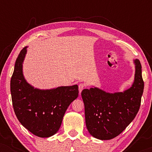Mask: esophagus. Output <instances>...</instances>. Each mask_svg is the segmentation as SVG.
Returning a JSON list of instances; mask_svg holds the SVG:
<instances>
[{"label":"esophagus","mask_w":152,"mask_h":152,"mask_svg":"<svg viewBox=\"0 0 152 152\" xmlns=\"http://www.w3.org/2000/svg\"><path fill=\"white\" fill-rule=\"evenodd\" d=\"M84 87H85V84H83V83H80V84H79V91H80V93H81L82 91L84 88Z\"/></svg>","instance_id":"34e87169"}]
</instances>
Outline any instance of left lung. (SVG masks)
<instances>
[{
  "label": "left lung",
  "mask_w": 152,
  "mask_h": 152,
  "mask_svg": "<svg viewBox=\"0 0 152 152\" xmlns=\"http://www.w3.org/2000/svg\"><path fill=\"white\" fill-rule=\"evenodd\" d=\"M132 86L123 93H109L97 88L84 89L87 129L99 140H111L120 135L133 121L140 107L144 90L142 67L138 59Z\"/></svg>",
  "instance_id": "8db88e82"
}]
</instances>
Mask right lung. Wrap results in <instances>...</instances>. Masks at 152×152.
<instances>
[{
	"label": "right lung",
	"instance_id": "right-lung-1",
	"mask_svg": "<svg viewBox=\"0 0 152 152\" xmlns=\"http://www.w3.org/2000/svg\"><path fill=\"white\" fill-rule=\"evenodd\" d=\"M26 52L27 47L20 52L10 81L12 105L24 127L35 136L48 138L59 129L66 109L78 97V86H60L51 90L34 88L23 75Z\"/></svg>",
	"mask_w": 152,
	"mask_h": 152
}]
</instances>
